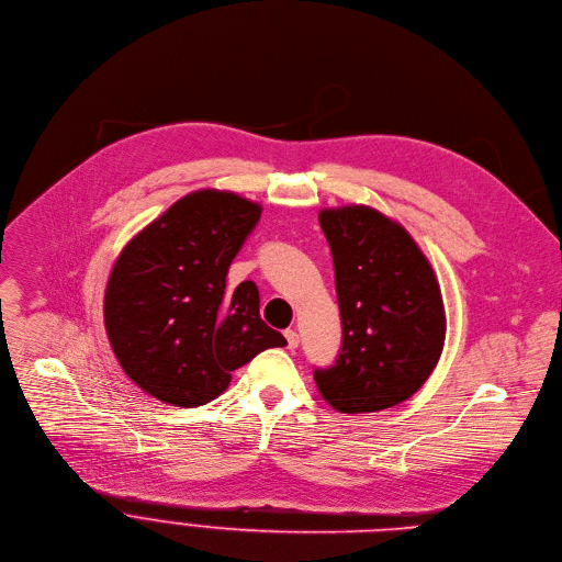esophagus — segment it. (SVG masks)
<instances>
[{
  "mask_svg": "<svg viewBox=\"0 0 562 562\" xmlns=\"http://www.w3.org/2000/svg\"><path fill=\"white\" fill-rule=\"evenodd\" d=\"M284 336H286V345H289V349H295V347L300 345V336H297V331H295V329H286V331H284Z\"/></svg>",
  "mask_w": 562,
  "mask_h": 562,
  "instance_id": "34e87169",
  "label": "esophagus"
}]
</instances>
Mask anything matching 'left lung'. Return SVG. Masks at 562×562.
I'll use <instances>...</instances> for the list:
<instances>
[{
  "label": "left lung",
  "instance_id": "obj_1",
  "mask_svg": "<svg viewBox=\"0 0 562 562\" xmlns=\"http://www.w3.org/2000/svg\"><path fill=\"white\" fill-rule=\"evenodd\" d=\"M318 220L334 258L342 347L314 379L338 413H379L411 398L439 361V282L415 239L379 211L327 209Z\"/></svg>",
  "mask_w": 562,
  "mask_h": 562
}]
</instances>
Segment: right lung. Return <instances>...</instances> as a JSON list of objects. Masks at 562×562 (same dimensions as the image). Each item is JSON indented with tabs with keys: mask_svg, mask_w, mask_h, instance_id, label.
<instances>
[{
	"mask_svg": "<svg viewBox=\"0 0 562 562\" xmlns=\"http://www.w3.org/2000/svg\"><path fill=\"white\" fill-rule=\"evenodd\" d=\"M262 206L226 190H196L134 235L112 269L105 329L125 374L147 394L194 407L220 396L231 372L280 331L260 316V291L226 289L228 267Z\"/></svg>",
	"mask_w": 562,
	"mask_h": 562,
	"instance_id": "obj_1",
	"label": "right lung"
}]
</instances>
